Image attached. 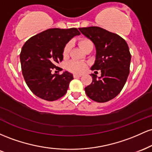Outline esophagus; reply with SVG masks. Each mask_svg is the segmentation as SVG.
<instances>
[{"label":"esophagus","instance_id":"1","mask_svg":"<svg viewBox=\"0 0 152 152\" xmlns=\"http://www.w3.org/2000/svg\"><path fill=\"white\" fill-rule=\"evenodd\" d=\"M82 76L81 74H74V78H78V77H81Z\"/></svg>","mask_w":152,"mask_h":152}]
</instances>
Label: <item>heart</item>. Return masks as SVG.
Returning <instances> with one entry per match:
<instances>
[{"label":"heart","mask_w":152,"mask_h":152,"mask_svg":"<svg viewBox=\"0 0 152 152\" xmlns=\"http://www.w3.org/2000/svg\"><path fill=\"white\" fill-rule=\"evenodd\" d=\"M78 44L79 46L85 50L90 45H92L91 41L88 38H83L78 41ZM71 48H72V43L71 41L68 42L64 46V49H63V55L64 57H66L70 53ZM66 69L71 72L74 73V74H81L86 69V65L84 62L78 61H71L66 64Z\"/></svg>","instance_id":"1"}]
</instances>
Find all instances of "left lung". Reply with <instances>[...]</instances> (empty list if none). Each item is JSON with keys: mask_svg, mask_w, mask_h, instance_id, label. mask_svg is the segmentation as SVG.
Segmentation results:
<instances>
[{"mask_svg": "<svg viewBox=\"0 0 152 152\" xmlns=\"http://www.w3.org/2000/svg\"><path fill=\"white\" fill-rule=\"evenodd\" d=\"M78 29L96 46V61L91 70L102 72L99 78L91 74L92 83L85 88V92L94 102H109L121 92L129 74L131 53L128 45L121 36L102 28L91 26Z\"/></svg>", "mask_w": 152, "mask_h": 152, "instance_id": "obj_1", "label": "left lung"}]
</instances>
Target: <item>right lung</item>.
<instances>
[{
	"instance_id": "1",
	"label": "right lung",
	"mask_w": 152,
	"mask_h": 152,
	"mask_svg": "<svg viewBox=\"0 0 152 152\" xmlns=\"http://www.w3.org/2000/svg\"><path fill=\"white\" fill-rule=\"evenodd\" d=\"M80 35L76 28H50L29 38L20 53L22 74L31 91L39 98L53 102L65 95L73 75L65 71L53 74L63 60L64 47L74 36Z\"/></svg>"
}]
</instances>
